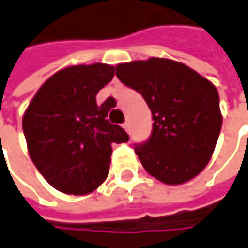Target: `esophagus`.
Returning a JSON list of instances; mask_svg holds the SVG:
<instances>
[{"label": "esophagus", "mask_w": 248, "mask_h": 248, "mask_svg": "<svg viewBox=\"0 0 248 248\" xmlns=\"http://www.w3.org/2000/svg\"><path fill=\"white\" fill-rule=\"evenodd\" d=\"M124 129L126 130V132H129V130H130V124H129V122H124Z\"/></svg>", "instance_id": "esophagus-1"}]
</instances>
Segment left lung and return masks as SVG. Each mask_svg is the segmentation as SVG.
<instances>
[{
	"mask_svg": "<svg viewBox=\"0 0 248 248\" xmlns=\"http://www.w3.org/2000/svg\"><path fill=\"white\" fill-rule=\"evenodd\" d=\"M153 113V135L135 147L144 169L165 185H182L210 162L222 127L219 94L208 79L178 61L150 58L116 65Z\"/></svg>",
	"mask_w": 248,
	"mask_h": 248,
	"instance_id": "1",
	"label": "left lung"
}]
</instances>
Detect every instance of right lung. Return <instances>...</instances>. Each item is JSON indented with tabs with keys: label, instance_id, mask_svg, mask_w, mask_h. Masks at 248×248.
<instances>
[{
	"label": "right lung",
	"instance_id": "1",
	"mask_svg": "<svg viewBox=\"0 0 248 248\" xmlns=\"http://www.w3.org/2000/svg\"><path fill=\"white\" fill-rule=\"evenodd\" d=\"M108 63L73 65L43 83L23 113L29 155L38 172L65 194H89L108 176L113 143L129 136L107 116L115 105L95 95L112 80Z\"/></svg>",
	"mask_w": 248,
	"mask_h": 248
}]
</instances>
